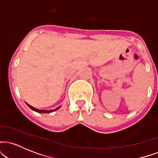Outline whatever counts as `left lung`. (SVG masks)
Wrapping results in <instances>:
<instances>
[{"label":"left lung","mask_w":158,"mask_h":158,"mask_svg":"<svg viewBox=\"0 0 158 158\" xmlns=\"http://www.w3.org/2000/svg\"><path fill=\"white\" fill-rule=\"evenodd\" d=\"M26 104L27 105V106H28L29 108H31V109H32V110H34V111L38 112V113H44V114H45V113H51V112L55 111V110H56L57 109H59V108H60V107H59V108H56V109H54V110H41V109H38V108H34V107L30 106V105L27 104V103H26Z\"/></svg>","instance_id":"obj_1"}]
</instances>
